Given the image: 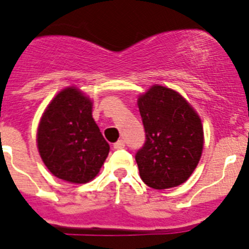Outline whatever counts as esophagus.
I'll return each instance as SVG.
<instances>
[{"mask_svg": "<svg viewBox=\"0 0 249 249\" xmlns=\"http://www.w3.org/2000/svg\"><path fill=\"white\" fill-rule=\"evenodd\" d=\"M113 147H114L115 149H122L125 147V142L123 141V140H119V141H117L114 144H113Z\"/></svg>", "mask_w": 249, "mask_h": 249, "instance_id": "obj_1", "label": "esophagus"}]
</instances>
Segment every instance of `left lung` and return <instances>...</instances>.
I'll return each mask as SVG.
<instances>
[{
	"label": "left lung",
	"mask_w": 249,
	"mask_h": 249,
	"mask_svg": "<svg viewBox=\"0 0 249 249\" xmlns=\"http://www.w3.org/2000/svg\"><path fill=\"white\" fill-rule=\"evenodd\" d=\"M139 108L146 140L135 159L142 181L156 190L181 185L203 149L198 114L176 91L158 85L139 98Z\"/></svg>",
	"instance_id": "1"
}]
</instances>
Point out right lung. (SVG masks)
I'll list each match as a JSON object with an SVG mask.
<instances>
[{"label": "right lung", "instance_id": "1", "mask_svg": "<svg viewBox=\"0 0 249 249\" xmlns=\"http://www.w3.org/2000/svg\"><path fill=\"white\" fill-rule=\"evenodd\" d=\"M37 147L48 170L74 183L92 180L109 153V144L92 118V103L78 89L58 93L43 113Z\"/></svg>", "mask_w": 249, "mask_h": 249}]
</instances>
